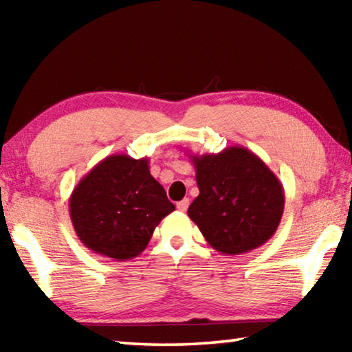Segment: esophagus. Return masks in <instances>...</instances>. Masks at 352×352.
Instances as JSON below:
<instances>
[{
    "label": "esophagus",
    "instance_id": "34e87169",
    "mask_svg": "<svg viewBox=\"0 0 352 352\" xmlns=\"http://www.w3.org/2000/svg\"><path fill=\"white\" fill-rule=\"evenodd\" d=\"M188 206H189V199H183L182 201H178V204H177V210L184 212L188 210Z\"/></svg>",
    "mask_w": 352,
    "mask_h": 352
}]
</instances>
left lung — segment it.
<instances>
[{
  "mask_svg": "<svg viewBox=\"0 0 352 352\" xmlns=\"http://www.w3.org/2000/svg\"><path fill=\"white\" fill-rule=\"evenodd\" d=\"M200 194L188 208L210 245L222 254L258 248L278 230L284 189L278 177L245 147L190 155Z\"/></svg>",
  "mask_w": 352,
  "mask_h": 352,
  "instance_id": "left-lung-1",
  "label": "left lung"
}]
</instances>
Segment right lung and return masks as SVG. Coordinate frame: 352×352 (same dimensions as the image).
<instances>
[{"mask_svg":"<svg viewBox=\"0 0 352 352\" xmlns=\"http://www.w3.org/2000/svg\"><path fill=\"white\" fill-rule=\"evenodd\" d=\"M175 210L148 170V160L116 153L77 183L69 216L80 242L93 253L129 261L144 252L153 230Z\"/></svg>","mask_w":352,"mask_h":352,"instance_id":"1","label":"right lung"}]
</instances>
